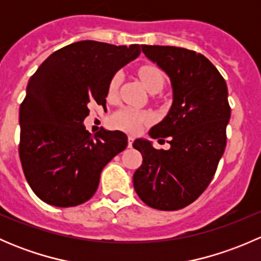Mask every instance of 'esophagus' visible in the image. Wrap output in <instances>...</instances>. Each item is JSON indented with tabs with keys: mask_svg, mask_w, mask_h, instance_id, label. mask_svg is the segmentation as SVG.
Returning a JSON list of instances; mask_svg holds the SVG:
<instances>
[{
	"mask_svg": "<svg viewBox=\"0 0 261 261\" xmlns=\"http://www.w3.org/2000/svg\"><path fill=\"white\" fill-rule=\"evenodd\" d=\"M133 143H134V138H133V136H128V139H127V146H128V147L133 146Z\"/></svg>",
	"mask_w": 261,
	"mask_h": 261,
	"instance_id": "34e87169",
	"label": "esophagus"
}]
</instances>
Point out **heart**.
<instances>
[{"label": "heart", "instance_id": "obj_1", "mask_svg": "<svg viewBox=\"0 0 261 261\" xmlns=\"http://www.w3.org/2000/svg\"><path fill=\"white\" fill-rule=\"evenodd\" d=\"M139 77L141 82L145 86V88L149 92L155 91V89H160L162 91L163 86H164V75L163 72L158 67L154 65H144L139 70ZM121 82H122V75L120 73H116L110 81L109 84V92L110 94H114L117 92L118 87H120ZM150 121V115L146 112L139 111V110L131 109V107H126V109L120 110L118 112L112 116L111 122L116 127L123 128L130 133H138L144 123Z\"/></svg>", "mask_w": 261, "mask_h": 261}]
</instances>
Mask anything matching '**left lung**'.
Segmentation results:
<instances>
[{
	"mask_svg": "<svg viewBox=\"0 0 261 261\" xmlns=\"http://www.w3.org/2000/svg\"><path fill=\"white\" fill-rule=\"evenodd\" d=\"M141 48L170 78L173 103L149 131L152 139H169V150L154 149L143 139L134 141L143 155V164L134 173V188L149 207L177 211L203 193L225 151L231 116L227 86L217 68L193 50Z\"/></svg>",
	"mask_w": 261,
	"mask_h": 261,
	"instance_id": "1",
	"label": "left lung"
}]
</instances>
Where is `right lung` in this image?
Listing matches in <instances>:
<instances>
[{"instance_id":"right-lung-1","label":"right lung","mask_w":261,"mask_h":261,"mask_svg":"<svg viewBox=\"0 0 261 261\" xmlns=\"http://www.w3.org/2000/svg\"><path fill=\"white\" fill-rule=\"evenodd\" d=\"M140 45L83 40L57 50L30 78L20 106L21 165L45 203L74 207L88 201L112 158L127 146L121 131L94 136L83 121L92 105L106 106L110 81L136 59Z\"/></svg>"}]
</instances>
